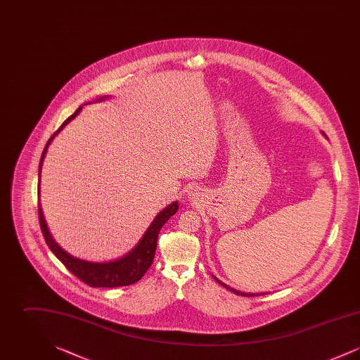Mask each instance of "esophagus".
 <instances>
[{
    "label": "esophagus",
    "mask_w": 360,
    "mask_h": 360,
    "mask_svg": "<svg viewBox=\"0 0 360 360\" xmlns=\"http://www.w3.org/2000/svg\"><path fill=\"white\" fill-rule=\"evenodd\" d=\"M188 195H190V198H191V200H195V197H198V190H193V191H190V193H188Z\"/></svg>",
    "instance_id": "34e87169"
}]
</instances>
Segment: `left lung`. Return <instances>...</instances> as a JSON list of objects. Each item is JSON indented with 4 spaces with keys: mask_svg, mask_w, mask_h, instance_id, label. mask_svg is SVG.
<instances>
[{
    "mask_svg": "<svg viewBox=\"0 0 360 360\" xmlns=\"http://www.w3.org/2000/svg\"><path fill=\"white\" fill-rule=\"evenodd\" d=\"M213 278H214V279H216V281H217V282H219L221 286H224L225 289H228V290L232 291V292H235V294H238V295H244V297H254V295H260V292H259V294H257V292L255 294V292H244V291L236 290V289H233V288H229L228 285H225V283L221 282V281H219L216 276H213ZM262 294H266V292H262Z\"/></svg>",
    "mask_w": 360,
    "mask_h": 360,
    "instance_id": "1",
    "label": "left lung"
}]
</instances>
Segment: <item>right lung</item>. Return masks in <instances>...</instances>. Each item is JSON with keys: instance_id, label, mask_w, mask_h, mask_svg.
Instances as JSON below:
<instances>
[{"instance_id": "1", "label": "right lung", "mask_w": 360, "mask_h": 360, "mask_svg": "<svg viewBox=\"0 0 360 360\" xmlns=\"http://www.w3.org/2000/svg\"><path fill=\"white\" fill-rule=\"evenodd\" d=\"M108 98H110V96H101L100 98H97L94 101H89L85 105L103 103ZM81 110H82V106H79L70 116L69 119L60 125V128L50 137V140L47 141L46 147H44V151H43L41 159H40V165H39V186H37L39 195H40L41 167H43L46 154L49 151V147L55 136L69 124L70 121L74 120L79 115ZM178 207H179L178 201H174L170 205L162 209L155 216L154 221L147 228V231L144 232L143 238L139 240L135 248L131 250L127 255L119 257L116 260H110V262H89L85 259L72 257V255H70L69 252H66L52 238L51 232L49 231V226L46 223L40 202H39V221H40L43 236L46 239L47 245L50 247L52 254L66 266V269L69 271H71L77 278H79L82 282H85L86 285L91 286V288H117V286L132 285L139 279H141V276L146 274V271L150 269V266L153 264V260H154L156 240L159 236V231L162 229V226L166 224V221L176 213Z\"/></svg>"}]
</instances>
